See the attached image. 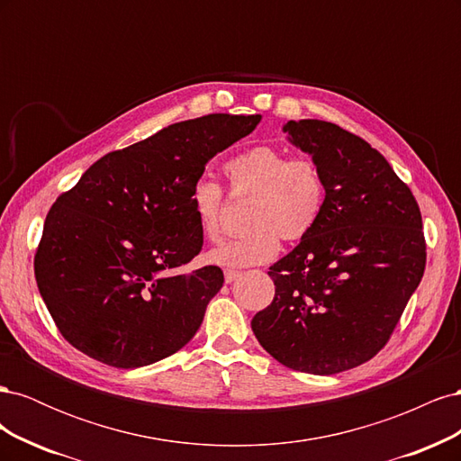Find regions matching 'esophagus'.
Masks as SVG:
<instances>
[{"instance_id": "34e87169", "label": "esophagus", "mask_w": 461, "mask_h": 461, "mask_svg": "<svg viewBox=\"0 0 461 461\" xmlns=\"http://www.w3.org/2000/svg\"><path fill=\"white\" fill-rule=\"evenodd\" d=\"M240 276V273L239 271H232V269H225V283L227 285H230V283H234L236 278Z\"/></svg>"}]
</instances>
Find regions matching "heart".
<instances>
[{"label": "heart", "instance_id": "heart-1", "mask_svg": "<svg viewBox=\"0 0 461 461\" xmlns=\"http://www.w3.org/2000/svg\"><path fill=\"white\" fill-rule=\"evenodd\" d=\"M232 194H254L248 207L246 234L219 244L207 261L240 269L271 261L281 236L298 240L308 234L325 207V178L310 158H288L283 149L259 146L225 165ZM192 213L207 240L221 236L222 188L209 178H198L190 194Z\"/></svg>", "mask_w": 461, "mask_h": 461}]
</instances>
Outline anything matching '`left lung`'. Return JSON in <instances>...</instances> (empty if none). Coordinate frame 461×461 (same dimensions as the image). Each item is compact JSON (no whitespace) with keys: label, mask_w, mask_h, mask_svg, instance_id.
I'll list each match as a JSON object with an SVG mask.
<instances>
[{"label":"left lung","mask_w":461,"mask_h":461,"mask_svg":"<svg viewBox=\"0 0 461 461\" xmlns=\"http://www.w3.org/2000/svg\"><path fill=\"white\" fill-rule=\"evenodd\" d=\"M288 142L325 178V207L271 265V305L252 330L283 366L334 375L366 364L393 334L425 271L421 212L390 163L359 136L317 119L288 121Z\"/></svg>","instance_id":"obj_1"}]
</instances>
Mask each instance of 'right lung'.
<instances>
[{"mask_svg":"<svg viewBox=\"0 0 461 461\" xmlns=\"http://www.w3.org/2000/svg\"><path fill=\"white\" fill-rule=\"evenodd\" d=\"M259 121L215 113L175 122L97 159L55 200L34 275L68 344L105 366L134 369L190 342L225 281L215 265L180 273L203 244L192 186L209 159Z\"/></svg>","mask_w":461,"mask_h":461,"instance_id":"obj_1","label":"right lung"}]
</instances>
